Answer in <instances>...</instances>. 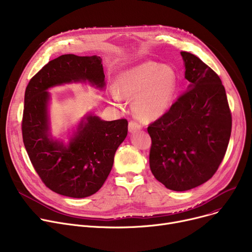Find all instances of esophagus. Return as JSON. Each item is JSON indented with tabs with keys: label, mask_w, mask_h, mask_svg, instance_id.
<instances>
[{
	"label": "esophagus",
	"mask_w": 252,
	"mask_h": 252,
	"mask_svg": "<svg viewBox=\"0 0 252 252\" xmlns=\"http://www.w3.org/2000/svg\"><path fill=\"white\" fill-rule=\"evenodd\" d=\"M142 126L139 123L137 122H134V121H130L128 123V130L130 131V133H134V131H137L139 129H141Z\"/></svg>",
	"instance_id": "esophagus-1"
}]
</instances>
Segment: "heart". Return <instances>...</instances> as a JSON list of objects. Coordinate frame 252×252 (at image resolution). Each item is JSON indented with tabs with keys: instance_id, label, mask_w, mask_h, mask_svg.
<instances>
[{
	"instance_id": "b5f03b06",
	"label": "heart",
	"mask_w": 252,
	"mask_h": 252,
	"mask_svg": "<svg viewBox=\"0 0 252 252\" xmlns=\"http://www.w3.org/2000/svg\"><path fill=\"white\" fill-rule=\"evenodd\" d=\"M176 89L177 76L173 68L156 62H145L118 76L117 92H111V99L118 107H124V98L135 99L136 114L150 122L169 109Z\"/></svg>"
}]
</instances>
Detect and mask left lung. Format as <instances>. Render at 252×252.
<instances>
[{"label": "left lung", "instance_id": "8db88e82", "mask_svg": "<svg viewBox=\"0 0 252 252\" xmlns=\"http://www.w3.org/2000/svg\"><path fill=\"white\" fill-rule=\"evenodd\" d=\"M188 90L149 125L153 176L174 191L200 186L216 174L226 154L232 115L220 76L197 56L181 52Z\"/></svg>", "mask_w": 252, "mask_h": 252}]
</instances>
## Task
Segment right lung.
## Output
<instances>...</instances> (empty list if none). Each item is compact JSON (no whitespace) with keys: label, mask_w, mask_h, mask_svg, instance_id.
<instances>
[{"label":"right lung","mask_w":252,"mask_h":252,"mask_svg":"<svg viewBox=\"0 0 252 252\" xmlns=\"http://www.w3.org/2000/svg\"><path fill=\"white\" fill-rule=\"evenodd\" d=\"M99 56L66 54L50 61L30 81L24 94L22 138L30 159L46 186L57 194L84 198L95 194L110 174L114 154L127 135V121L88 115L67 146L50 135L49 88L89 82L104 88Z\"/></svg>","instance_id":"1"}]
</instances>
